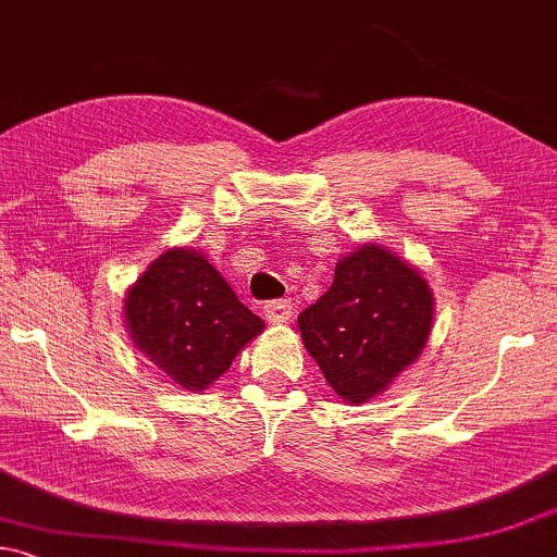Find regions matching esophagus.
<instances>
[{
	"mask_svg": "<svg viewBox=\"0 0 557 557\" xmlns=\"http://www.w3.org/2000/svg\"><path fill=\"white\" fill-rule=\"evenodd\" d=\"M262 312L268 317V322L285 324L293 320V302H289V299H272V302L262 307Z\"/></svg>",
	"mask_w": 557,
	"mask_h": 557,
	"instance_id": "1",
	"label": "esophagus"
}]
</instances>
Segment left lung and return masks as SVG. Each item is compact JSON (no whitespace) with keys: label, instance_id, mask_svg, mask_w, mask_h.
I'll return each instance as SVG.
<instances>
[{"label":"left lung","instance_id":"1","mask_svg":"<svg viewBox=\"0 0 557 557\" xmlns=\"http://www.w3.org/2000/svg\"><path fill=\"white\" fill-rule=\"evenodd\" d=\"M434 297L411 264L361 245L334 268L332 287L297 317L302 342L342 399L382 394L426 347Z\"/></svg>","mask_w":557,"mask_h":557}]
</instances>
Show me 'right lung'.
Segmentation results:
<instances>
[{"instance_id":"add662e5","label":"right lung","mask_w":557,"mask_h":557,"mask_svg":"<svg viewBox=\"0 0 557 557\" xmlns=\"http://www.w3.org/2000/svg\"><path fill=\"white\" fill-rule=\"evenodd\" d=\"M136 347L183 389L200 392L227 372L264 322L235 297L202 255L163 252L126 295Z\"/></svg>"}]
</instances>
